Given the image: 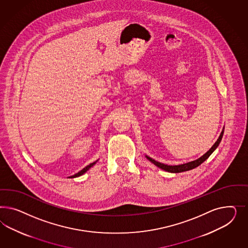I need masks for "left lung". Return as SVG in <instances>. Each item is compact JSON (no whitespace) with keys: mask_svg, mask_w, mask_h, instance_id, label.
I'll list each match as a JSON object with an SVG mask.
<instances>
[{"mask_svg":"<svg viewBox=\"0 0 248 248\" xmlns=\"http://www.w3.org/2000/svg\"><path fill=\"white\" fill-rule=\"evenodd\" d=\"M224 129H225V127L223 128L221 134H220L219 137H218L217 141L214 143V145L211 147L210 149L207 151L201 157L196 159L195 161H192V162H189V163H186V164H182V165H168L162 164V163H160V162H157V161H155V159L149 157L148 155H145V157L147 158L154 165H156L157 167L161 168L162 170L166 171V172H169V173H182V172H186V171H189V170L195 169V167H197V166H199L201 164H203V162H204L207 158L209 157L211 155L214 153V151L217 148L219 143H220L222 138H223V135H224V132H225Z\"/></svg>","mask_w":248,"mask_h":248,"instance_id":"obj_1","label":"left lung"}]
</instances>
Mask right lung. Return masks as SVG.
Instances as JSON below:
<instances>
[{"mask_svg":"<svg viewBox=\"0 0 248 248\" xmlns=\"http://www.w3.org/2000/svg\"><path fill=\"white\" fill-rule=\"evenodd\" d=\"M99 160V159H98ZM98 160H96L95 162H93V163H92L90 165H87V166H85L84 168H83V170H81L80 172H78L77 173H75L74 175H72V176H70L69 178H75V177H78V176H81V175H83V173H86L89 169H90L91 167H93V165H95L96 163L98 162Z\"/></svg>","mask_w":248,"mask_h":248,"instance_id":"right-lung-1","label":"right lung"}]
</instances>
